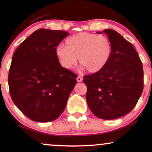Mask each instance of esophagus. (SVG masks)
I'll use <instances>...</instances> for the list:
<instances>
[{
	"mask_svg": "<svg viewBox=\"0 0 152 152\" xmlns=\"http://www.w3.org/2000/svg\"><path fill=\"white\" fill-rule=\"evenodd\" d=\"M82 80H83V79L82 77H80V76H78L77 78V82H82Z\"/></svg>",
	"mask_w": 152,
	"mask_h": 152,
	"instance_id": "34e87169",
	"label": "esophagus"
}]
</instances>
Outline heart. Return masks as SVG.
<instances>
[{
	"mask_svg": "<svg viewBox=\"0 0 152 152\" xmlns=\"http://www.w3.org/2000/svg\"><path fill=\"white\" fill-rule=\"evenodd\" d=\"M66 45L56 48V56L66 69L73 68L77 61L88 72L100 71L109 61L112 45L108 38L96 34L82 32L67 39Z\"/></svg>",
	"mask_w": 152,
	"mask_h": 152,
	"instance_id": "1",
	"label": "heart"
}]
</instances>
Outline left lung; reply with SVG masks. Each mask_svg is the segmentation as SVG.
I'll list each match as a JSON object with an SVG mask.
<instances>
[{"label": "left lung", "instance_id": "obj_1", "mask_svg": "<svg viewBox=\"0 0 152 152\" xmlns=\"http://www.w3.org/2000/svg\"><path fill=\"white\" fill-rule=\"evenodd\" d=\"M103 32L112 45L111 58L100 71L84 76V82L93 113L101 119L113 120L126 115L136 105L143 91L144 74L132 43L113 30Z\"/></svg>", "mask_w": 152, "mask_h": 152}]
</instances>
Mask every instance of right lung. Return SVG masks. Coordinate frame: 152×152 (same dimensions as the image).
<instances>
[{
  "label": "right lung",
  "mask_w": 152,
  "mask_h": 152,
  "mask_svg": "<svg viewBox=\"0 0 152 152\" xmlns=\"http://www.w3.org/2000/svg\"><path fill=\"white\" fill-rule=\"evenodd\" d=\"M69 33L39 29L14 52L8 75L10 96L28 118L48 122L65 109L77 75L62 67L55 50Z\"/></svg>",
  "instance_id": "right-lung-1"
}]
</instances>
